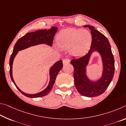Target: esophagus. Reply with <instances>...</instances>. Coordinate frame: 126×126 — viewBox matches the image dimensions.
I'll return each mask as SVG.
<instances>
[{"label": "esophagus", "instance_id": "esophagus-1", "mask_svg": "<svg viewBox=\"0 0 126 126\" xmlns=\"http://www.w3.org/2000/svg\"><path fill=\"white\" fill-rule=\"evenodd\" d=\"M63 65H66L70 63V60L68 59H64L63 60Z\"/></svg>", "mask_w": 126, "mask_h": 126}]
</instances>
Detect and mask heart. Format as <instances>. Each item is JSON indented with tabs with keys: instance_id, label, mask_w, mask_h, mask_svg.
Here are the masks:
<instances>
[{
	"instance_id": "1",
	"label": "heart",
	"mask_w": 126,
	"mask_h": 126,
	"mask_svg": "<svg viewBox=\"0 0 126 126\" xmlns=\"http://www.w3.org/2000/svg\"><path fill=\"white\" fill-rule=\"evenodd\" d=\"M92 36L89 30L67 28L62 30L56 37V43L63 50L69 49L71 56H82L90 49Z\"/></svg>"
}]
</instances>
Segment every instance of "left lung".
<instances>
[{
	"mask_svg": "<svg viewBox=\"0 0 126 126\" xmlns=\"http://www.w3.org/2000/svg\"><path fill=\"white\" fill-rule=\"evenodd\" d=\"M83 27L91 30L92 43L90 50L84 56L72 59L70 63L74 68V82L78 91L82 96L92 97L102 94L109 87L114 76V60L107 37L94 26L88 25ZM94 51L100 55L103 66L102 75L96 81L90 80L86 73V67Z\"/></svg>",
	"mask_w": 126,
	"mask_h": 126,
	"instance_id": "8db88e82",
	"label": "left lung"
}]
</instances>
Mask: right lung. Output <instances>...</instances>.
Listing matches in <instances>:
<instances>
[{"instance_id": "add662e5", "label": "right lung", "mask_w": 126, "mask_h": 126, "mask_svg": "<svg viewBox=\"0 0 126 126\" xmlns=\"http://www.w3.org/2000/svg\"><path fill=\"white\" fill-rule=\"evenodd\" d=\"M58 28L52 26L50 29H44L35 31L34 32H28L24 36L20 38L17 41L13 48V53L11 55L9 60L10 66V76L13 82L14 83L15 86L18 89L19 91L28 97L37 98L45 96L50 93L51 90L54 86L56 80V76L59 74V71L62 69L63 66V61L59 60L55 63L51 67H50L49 71L50 81L47 86L43 91L39 93L35 94H29L22 91L17 86L16 83L14 82L13 78V64L15 57L16 56L19 51L25 49L31 46L39 45V44H46L50 46L52 45V41L55 34L57 32Z\"/></svg>"}]
</instances>
